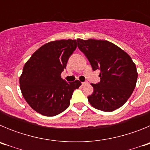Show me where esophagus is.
Returning <instances> with one entry per match:
<instances>
[{"instance_id":"34e87169","label":"esophagus","mask_w":150,"mask_h":150,"mask_svg":"<svg viewBox=\"0 0 150 150\" xmlns=\"http://www.w3.org/2000/svg\"><path fill=\"white\" fill-rule=\"evenodd\" d=\"M86 85H88V83H87V82H84V83H82V86H86Z\"/></svg>"}]
</instances>
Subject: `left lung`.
Wrapping results in <instances>:
<instances>
[{"instance_id": "8db88e82", "label": "left lung", "mask_w": 150, "mask_h": 150, "mask_svg": "<svg viewBox=\"0 0 150 150\" xmlns=\"http://www.w3.org/2000/svg\"><path fill=\"white\" fill-rule=\"evenodd\" d=\"M78 48L87 57L92 70H100V81L91 83L90 104L104 112L120 108L132 95L137 79L136 65L124 50L101 40L77 39Z\"/></svg>"}]
</instances>
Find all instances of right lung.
Masks as SVG:
<instances>
[{
  "label": "right lung",
  "mask_w": 150,
  "mask_h": 150,
  "mask_svg": "<svg viewBox=\"0 0 150 150\" xmlns=\"http://www.w3.org/2000/svg\"><path fill=\"white\" fill-rule=\"evenodd\" d=\"M76 48V40L51 41L40 47L25 63L19 78L20 89L36 112L54 116L69 107L73 92L81 83H67L61 74Z\"/></svg>",
  "instance_id": "obj_1"
}]
</instances>
